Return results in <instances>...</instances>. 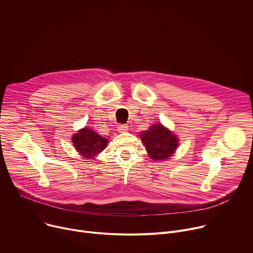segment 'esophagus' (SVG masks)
Returning <instances> with one entry per match:
<instances>
[{"label":"esophagus","instance_id":"1","mask_svg":"<svg viewBox=\"0 0 253 253\" xmlns=\"http://www.w3.org/2000/svg\"><path fill=\"white\" fill-rule=\"evenodd\" d=\"M118 131H119L120 133L127 132V131H128V126H126V125H119V126H118Z\"/></svg>","mask_w":253,"mask_h":253}]
</instances>
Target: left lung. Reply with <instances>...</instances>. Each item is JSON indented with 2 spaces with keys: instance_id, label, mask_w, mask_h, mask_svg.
<instances>
[{
  "instance_id": "8db88e82",
  "label": "left lung",
  "mask_w": 253,
  "mask_h": 253,
  "mask_svg": "<svg viewBox=\"0 0 253 253\" xmlns=\"http://www.w3.org/2000/svg\"><path fill=\"white\" fill-rule=\"evenodd\" d=\"M140 138L148 155L154 160L168 159L174 154L179 144L177 136L160 123L152 125L147 131L141 132Z\"/></svg>"
}]
</instances>
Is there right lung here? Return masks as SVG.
<instances>
[{"instance_id": "add662e5", "label": "right lung", "mask_w": 253, "mask_h": 253, "mask_svg": "<svg viewBox=\"0 0 253 253\" xmlns=\"http://www.w3.org/2000/svg\"><path fill=\"white\" fill-rule=\"evenodd\" d=\"M77 152L86 159H93L107 146L108 140L89 128H83L72 136Z\"/></svg>"}]
</instances>
